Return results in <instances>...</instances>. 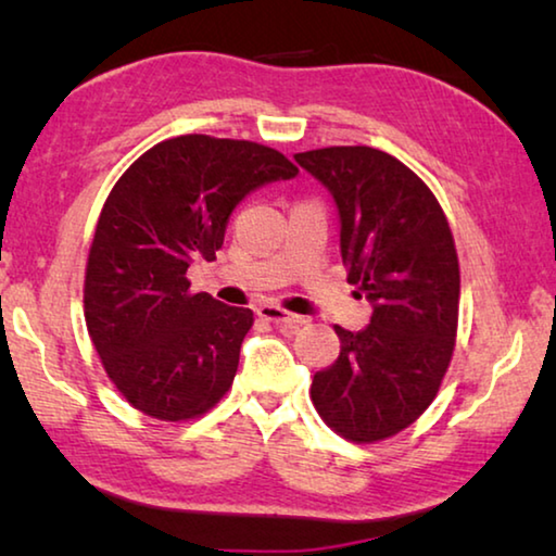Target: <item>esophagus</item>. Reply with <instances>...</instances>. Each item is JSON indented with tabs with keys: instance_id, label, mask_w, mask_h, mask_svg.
<instances>
[{
	"instance_id": "obj_1",
	"label": "esophagus",
	"mask_w": 556,
	"mask_h": 556,
	"mask_svg": "<svg viewBox=\"0 0 556 556\" xmlns=\"http://www.w3.org/2000/svg\"><path fill=\"white\" fill-rule=\"evenodd\" d=\"M257 314H260V318H265V321L281 328V331H296V328L306 321L304 316L289 314V312H285V308H279V306H260Z\"/></svg>"
}]
</instances>
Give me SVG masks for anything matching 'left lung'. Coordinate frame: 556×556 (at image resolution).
Instances as JSON below:
<instances>
[{
  "instance_id": "left-lung-1",
  "label": "left lung",
  "mask_w": 556,
  "mask_h": 556,
  "mask_svg": "<svg viewBox=\"0 0 556 556\" xmlns=\"http://www.w3.org/2000/svg\"><path fill=\"white\" fill-rule=\"evenodd\" d=\"M328 188L341 223L348 281L370 301L361 331L336 326L341 355L312 382L338 434L370 444L409 427L437 397L458 326V257L427 184L372 147L294 154Z\"/></svg>"
}]
</instances>
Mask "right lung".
Listing matches in <instances>:
<instances>
[{
    "label": "right lung",
    "instance_id": "right-lung-1",
    "mask_svg": "<svg viewBox=\"0 0 556 556\" xmlns=\"http://www.w3.org/2000/svg\"><path fill=\"white\" fill-rule=\"evenodd\" d=\"M296 174L277 149L205 135L166 139L122 174L92 238L86 324L131 407L184 421L230 390L252 312L191 294L186 271L215 260L252 191Z\"/></svg>",
    "mask_w": 556,
    "mask_h": 556
}]
</instances>
